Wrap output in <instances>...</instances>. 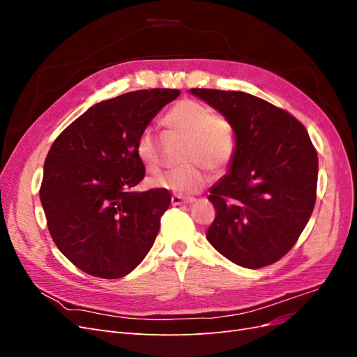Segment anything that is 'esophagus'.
I'll use <instances>...</instances> for the list:
<instances>
[{
  "mask_svg": "<svg viewBox=\"0 0 357 357\" xmlns=\"http://www.w3.org/2000/svg\"><path fill=\"white\" fill-rule=\"evenodd\" d=\"M193 201H195V198H192V197H181V195H172V197H171V204H172V205L192 204Z\"/></svg>",
  "mask_w": 357,
  "mask_h": 357,
  "instance_id": "34e87169",
  "label": "esophagus"
}]
</instances>
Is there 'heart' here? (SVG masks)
I'll return each mask as SVG.
<instances>
[{
  "instance_id": "b5f03b06",
  "label": "heart",
  "mask_w": 357,
  "mask_h": 357,
  "mask_svg": "<svg viewBox=\"0 0 357 357\" xmlns=\"http://www.w3.org/2000/svg\"><path fill=\"white\" fill-rule=\"evenodd\" d=\"M162 123L169 132L185 137L177 168L167 169L150 178L153 188L167 189L177 195H192L208 181L210 169L222 174L229 168L238 149V134L228 116L214 113L210 105L195 101H177L164 114ZM135 153L147 169H156L160 164L158 137L144 129L135 139Z\"/></svg>"
}]
</instances>
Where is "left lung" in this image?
Returning <instances> with one entry per match:
<instances>
[{
	"mask_svg": "<svg viewBox=\"0 0 357 357\" xmlns=\"http://www.w3.org/2000/svg\"><path fill=\"white\" fill-rule=\"evenodd\" d=\"M228 116L238 134L231 171L210 189V244L231 262L257 269L280 261L314 210L319 158L289 112L240 91L192 88Z\"/></svg>",
	"mask_w": 357,
	"mask_h": 357,
	"instance_id": "1",
	"label": "left lung"
}]
</instances>
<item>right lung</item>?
Wrapping results in <instances>:
<instances>
[{
	"mask_svg": "<svg viewBox=\"0 0 357 357\" xmlns=\"http://www.w3.org/2000/svg\"><path fill=\"white\" fill-rule=\"evenodd\" d=\"M178 89H144L92 105L53 142L40 188L53 243L83 273L121 278L152 248L167 189L132 192L146 176L135 139Z\"/></svg>",
	"mask_w": 357,
	"mask_h": 357,
	"instance_id": "add662e5",
	"label": "right lung"
}]
</instances>
